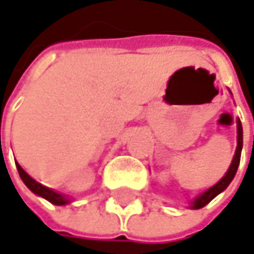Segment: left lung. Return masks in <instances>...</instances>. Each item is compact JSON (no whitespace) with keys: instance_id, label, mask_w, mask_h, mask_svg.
<instances>
[{"instance_id":"1","label":"left lung","mask_w":254,"mask_h":254,"mask_svg":"<svg viewBox=\"0 0 254 254\" xmlns=\"http://www.w3.org/2000/svg\"><path fill=\"white\" fill-rule=\"evenodd\" d=\"M237 150H235V154H234V159H232V163L229 166L228 172L225 174V177L222 178L216 185H213L212 188H209L207 191H204L200 197H197L194 201H192V209H201L204 207L207 203H210L219 192H222L229 185V182L234 179L235 174H237V169H238V165H240V157H241V148H243V127H241V122L240 119L237 121Z\"/></svg>"}]
</instances>
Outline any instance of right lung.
Segmentation results:
<instances>
[{"label":"right lung","instance_id":"obj_1","mask_svg":"<svg viewBox=\"0 0 254 254\" xmlns=\"http://www.w3.org/2000/svg\"><path fill=\"white\" fill-rule=\"evenodd\" d=\"M16 166H17V171H19V175H20V178H22V181L25 182L26 187H27L32 192H35V194H38V195L44 197L45 200H48L50 203L57 204V206H63V204H67V203H69V198H67L66 195L60 194V192H56V191H53V190H50V188H47V187L41 185V184H39V182H36L35 179H32V178L29 177L25 171L20 168V165H19V163H17Z\"/></svg>","mask_w":254,"mask_h":254}]
</instances>
